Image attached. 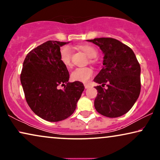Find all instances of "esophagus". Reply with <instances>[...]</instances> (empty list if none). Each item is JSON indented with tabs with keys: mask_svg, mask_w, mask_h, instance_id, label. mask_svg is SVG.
Wrapping results in <instances>:
<instances>
[{
	"mask_svg": "<svg viewBox=\"0 0 160 160\" xmlns=\"http://www.w3.org/2000/svg\"><path fill=\"white\" fill-rule=\"evenodd\" d=\"M90 87V85H89V84H84V87L86 89H87V88H89V87Z\"/></svg>",
	"mask_w": 160,
	"mask_h": 160,
	"instance_id": "1",
	"label": "esophagus"
}]
</instances>
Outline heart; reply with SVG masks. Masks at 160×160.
<instances>
[{"instance_id":"1","label":"heart","mask_w":160,"mask_h":160,"mask_svg":"<svg viewBox=\"0 0 160 160\" xmlns=\"http://www.w3.org/2000/svg\"><path fill=\"white\" fill-rule=\"evenodd\" d=\"M78 48L84 52L89 58H90V62L95 63L97 61L95 57L98 54V50L96 48L90 44H81ZM60 60L66 68L71 66V54L68 47H62L60 50ZM94 71L89 67L77 68L72 71L71 74V79L76 82H88L90 78L93 76Z\"/></svg>"}]
</instances>
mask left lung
I'll return each mask as SVG.
<instances>
[{
  "instance_id": "8db88e82",
  "label": "left lung",
  "mask_w": 160,
  "mask_h": 160,
  "mask_svg": "<svg viewBox=\"0 0 160 160\" xmlns=\"http://www.w3.org/2000/svg\"><path fill=\"white\" fill-rule=\"evenodd\" d=\"M102 50L103 67L94 78L98 95L94 106L105 117L115 118L125 114L141 92V66L128 46L112 38L87 40ZM107 87L103 88L104 85Z\"/></svg>"
}]
</instances>
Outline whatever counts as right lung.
Listing matches in <instances>:
<instances>
[{
  "label": "right lung",
  "mask_w": 160,
  "mask_h": 160,
  "mask_svg": "<svg viewBox=\"0 0 160 160\" xmlns=\"http://www.w3.org/2000/svg\"><path fill=\"white\" fill-rule=\"evenodd\" d=\"M66 42L48 41L31 50L24 60L20 81L28 106L48 122L62 121L74 112L84 89L80 82H68L69 73L60 60ZM64 86L63 90L58 87Z\"/></svg>",
  "instance_id": "right-lung-1"
}]
</instances>
